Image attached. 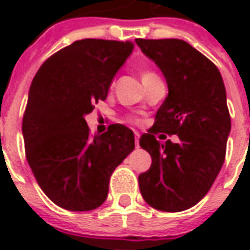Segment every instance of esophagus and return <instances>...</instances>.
<instances>
[{"label":"esophagus","mask_w":250,"mask_h":250,"mask_svg":"<svg viewBox=\"0 0 250 250\" xmlns=\"http://www.w3.org/2000/svg\"><path fill=\"white\" fill-rule=\"evenodd\" d=\"M139 132H135V145H136V147H139Z\"/></svg>","instance_id":"34e87169"}]
</instances>
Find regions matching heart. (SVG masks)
Masks as SVG:
<instances>
[{"label": "heart", "instance_id": "1", "mask_svg": "<svg viewBox=\"0 0 250 250\" xmlns=\"http://www.w3.org/2000/svg\"><path fill=\"white\" fill-rule=\"evenodd\" d=\"M154 76H157V75L150 72V71H145V72H142V82H145V81H147V79H151V78H154Z\"/></svg>", "mask_w": 250, "mask_h": 250}]
</instances>
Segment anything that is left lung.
<instances>
[{
  "instance_id": "8db88e82",
  "label": "left lung",
  "mask_w": 250,
  "mask_h": 250,
  "mask_svg": "<svg viewBox=\"0 0 250 250\" xmlns=\"http://www.w3.org/2000/svg\"><path fill=\"white\" fill-rule=\"evenodd\" d=\"M136 44L168 86L154 125L140 136V147L151 156L150 168L139 175L140 193L157 210L182 211L206 196L226 159L231 132L226 86L216 65L184 40L138 39ZM159 131L178 134L180 142L160 144L154 136Z\"/></svg>"
}]
</instances>
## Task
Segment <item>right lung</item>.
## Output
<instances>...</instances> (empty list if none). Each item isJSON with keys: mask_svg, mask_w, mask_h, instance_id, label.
<instances>
[{"mask_svg": "<svg viewBox=\"0 0 250 250\" xmlns=\"http://www.w3.org/2000/svg\"><path fill=\"white\" fill-rule=\"evenodd\" d=\"M132 42L83 39L51 55L30 84L22 122L26 159L37 184L71 211L100 207L111 174L135 149L133 132L112 124L90 136L84 117L107 99L133 51Z\"/></svg>", "mask_w": 250, "mask_h": 250, "instance_id": "add662e5", "label": "right lung"}]
</instances>
